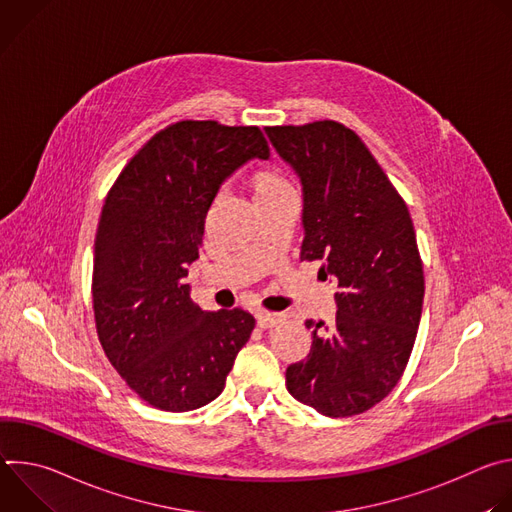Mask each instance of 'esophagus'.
Listing matches in <instances>:
<instances>
[{
	"instance_id": "1",
	"label": "esophagus",
	"mask_w": 512,
	"mask_h": 512,
	"mask_svg": "<svg viewBox=\"0 0 512 512\" xmlns=\"http://www.w3.org/2000/svg\"><path fill=\"white\" fill-rule=\"evenodd\" d=\"M281 322V314H271V312H259L257 314V326L259 328H273Z\"/></svg>"
}]
</instances>
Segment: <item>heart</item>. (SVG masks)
<instances>
[{"label": "heart", "mask_w": 512, "mask_h": 512, "mask_svg": "<svg viewBox=\"0 0 512 512\" xmlns=\"http://www.w3.org/2000/svg\"><path fill=\"white\" fill-rule=\"evenodd\" d=\"M247 186L251 190L255 204L271 202V200L294 194L289 180L275 166H261L255 172H251V176L247 178Z\"/></svg>", "instance_id": "heart-1"}]
</instances>
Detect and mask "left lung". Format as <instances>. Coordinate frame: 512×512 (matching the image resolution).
I'll use <instances>...</instances> for the list:
<instances>
[{"label": "left lung", "mask_w": 512, "mask_h": 512, "mask_svg": "<svg viewBox=\"0 0 512 512\" xmlns=\"http://www.w3.org/2000/svg\"><path fill=\"white\" fill-rule=\"evenodd\" d=\"M304 192L302 261L338 281L332 326L308 320L312 350L289 364L291 397L326 417L383 401L411 356L425 294L411 214L362 139L338 121L265 127Z\"/></svg>", "instance_id": "obj_1"}]
</instances>
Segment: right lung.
I'll use <instances>...</instances> for the list:
<instances>
[{
  "mask_svg": "<svg viewBox=\"0 0 512 512\" xmlns=\"http://www.w3.org/2000/svg\"><path fill=\"white\" fill-rule=\"evenodd\" d=\"M269 160L255 125L178 121L158 131L111 186L95 237L93 310L101 346L131 391L162 411H192L225 389L255 318L204 312L184 283L221 184Z\"/></svg>",
  "mask_w": 512,
  "mask_h": 512,
  "instance_id": "1",
  "label": "right lung"
}]
</instances>
